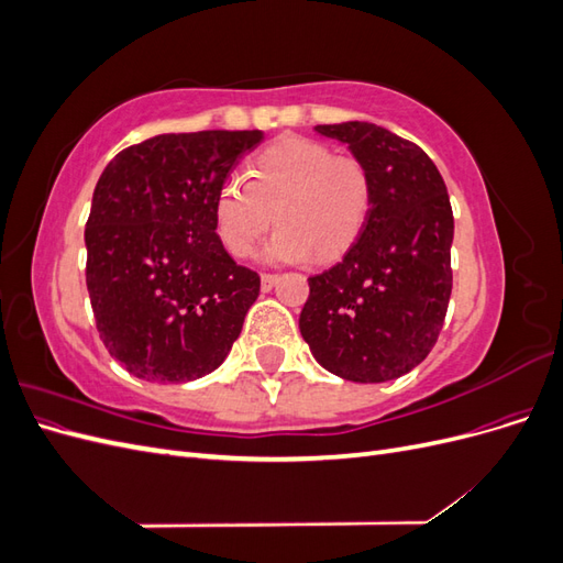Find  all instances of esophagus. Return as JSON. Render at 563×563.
Masks as SVG:
<instances>
[{"instance_id": "1", "label": "esophagus", "mask_w": 563, "mask_h": 563, "mask_svg": "<svg viewBox=\"0 0 563 563\" xmlns=\"http://www.w3.org/2000/svg\"><path fill=\"white\" fill-rule=\"evenodd\" d=\"M279 282V275H269V272H263L261 275V288L263 291H269L272 286H275Z\"/></svg>"}]
</instances>
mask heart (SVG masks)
I'll use <instances>...</instances> for the list:
<instances>
[{"mask_svg":"<svg viewBox=\"0 0 563 563\" xmlns=\"http://www.w3.org/2000/svg\"><path fill=\"white\" fill-rule=\"evenodd\" d=\"M373 180L362 159L335 152L302 135L265 147L249 164V180L230 178L216 195L220 242L244 258L255 242L279 225L263 249L269 263H319L343 255L366 228Z\"/></svg>","mask_w":563,"mask_h":563,"instance_id":"obj_1","label":"heart"}]
</instances>
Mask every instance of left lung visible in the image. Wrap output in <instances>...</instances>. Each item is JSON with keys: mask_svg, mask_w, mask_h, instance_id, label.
Returning <instances> with one entry per match:
<instances>
[{"mask_svg": "<svg viewBox=\"0 0 563 563\" xmlns=\"http://www.w3.org/2000/svg\"><path fill=\"white\" fill-rule=\"evenodd\" d=\"M362 159L373 207L343 261L310 277L300 333L314 360L352 383L395 380L434 347L453 288V211L434 162L368 122L319 124Z\"/></svg>", "mask_w": 563, "mask_h": 563, "instance_id": "8db88e82", "label": "left lung"}]
</instances>
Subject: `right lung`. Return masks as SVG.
Returning a JSON list of instances; mask_svg holds the SVG:
<instances>
[{
  "label": "right lung",
  "instance_id": "right-lung-1",
  "mask_svg": "<svg viewBox=\"0 0 563 563\" xmlns=\"http://www.w3.org/2000/svg\"><path fill=\"white\" fill-rule=\"evenodd\" d=\"M263 131L162 133L100 174L87 288L100 340L147 383H187L225 362L261 277L216 234V195Z\"/></svg>",
  "mask_w": 563,
  "mask_h": 563
}]
</instances>
